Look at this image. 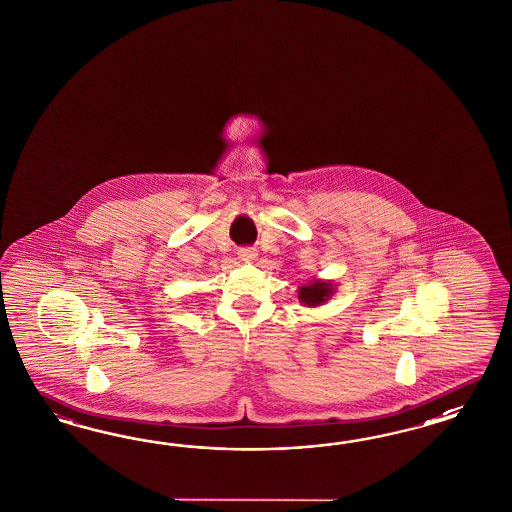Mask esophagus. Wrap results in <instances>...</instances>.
Masks as SVG:
<instances>
[{"instance_id":"34e87169","label":"esophagus","mask_w":512,"mask_h":512,"mask_svg":"<svg viewBox=\"0 0 512 512\" xmlns=\"http://www.w3.org/2000/svg\"><path fill=\"white\" fill-rule=\"evenodd\" d=\"M238 255L242 257V259H255V248H249V246H246V248H240L238 249Z\"/></svg>"}]
</instances>
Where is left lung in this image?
<instances>
[{"mask_svg":"<svg viewBox=\"0 0 512 512\" xmlns=\"http://www.w3.org/2000/svg\"><path fill=\"white\" fill-rule=\"evenodd\" d=\"M328 296H330V283H325V281H313L310 285L300 287V291H298V298L306 306H317V304L325 302Z\"/></svg>","mask_w":512,"mask_h":512,"instance_id":"1","label":"left lung"}]
</instances>
